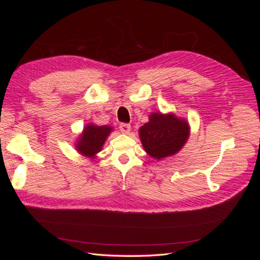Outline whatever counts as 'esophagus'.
I'll use <instances>...</instances> for the list:
<instances>
[{
    "instance_id": "1",
    "label": "esophagus",
    "mask_w": 260,
    "mask_h": 260,
    "mask_svg": "<svg viewBox=\"0 0 260 260\" xmlns=\"http://www.w3.org/2000/svg\"><path fill=\"white\" fill-rule=\"evenodd\" d=\"M119 129L122 133H125V135H128V133H130L131 131V125L129 123H120L119 124Z\"/></svg>"
}]
</instances>
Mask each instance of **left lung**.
Wrapping results in <instances>:
<instances>
[{
    "label": "left lung",
    "instance_id": "1",
    "mask_svg": "<svg viewBox=\"0 0 260 260\" xmlns=\"http://www.w3.org/2000/svg\"><path fill=\"white\" fill-rule=\"evenodd\" d=\"M140 139L145 152L156 159L176 154L188 138V123L174 114L154 113L140 128Z\"/></svg>",
    "mask_w": 260,
    "mask_h": 260
}]
</instances>
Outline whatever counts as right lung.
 Returning <instances> with one entry per match:
<instances>
[{"label": "right lung", "instance_id": "obj_1", "mask_svg": "<svg viewBox=\"0 0 260 260\" xmlns=\"http://www.w3.org/2000/svg\"><path fill=\"white\" fill-rule=\"evenodd\" d=\"M112 127L108 125L89 124L83 130L82 136L78 140L77 148L82 155L94 158V155L99 153L103 146L106 137L112 132Z\"/></svg>", "mask_w": 260, "mask_h": 260}]
</instances>
